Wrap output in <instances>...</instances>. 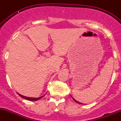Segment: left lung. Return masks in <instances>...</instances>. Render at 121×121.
Returning a JSON list of instances; mask_svg holds the SVG:
<instances>
[{
	"mask_svg": "<svg viewBox=\"0 0 121 121\" xmlns=\"http://www.w3.org/2000/svg\"><path fill=\"white\" fill-rule=\"evenodd\" d=\"M71 97H72V96H71ZM72 99H73V97H72ZM73 99V100H74V101H75V102H77V103H78V104H82V103H80V102H78V101H77L76 100H75V99Z\"/></svg>",
	"mask_w": 121,
	"mask_h": 121,
	"instance_id": "8db88e82",
	"label": "left lung"
}]
</instances>
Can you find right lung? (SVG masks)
Instances as JSON below:
<instances>
[{"label":"right lung","mask_w":121,"mask_h":121,"mask_svg":"<svg viewBox=\"0 0 121 121\" xmlns=\"http://www.w3.org/2000/svg\"><path fill=\"white\" fill-rule=\"evenodd\" d=\"M19 95L21 96V97H22V98L24 99H26L27 100H31V101H35V100H39L40 99H41L42 97H43L44 95H43V96H42V97H37V98H31V97H26V96H24V95H21V94H18Z\"/></svg>","instance_id":"1"}]
</instances>
